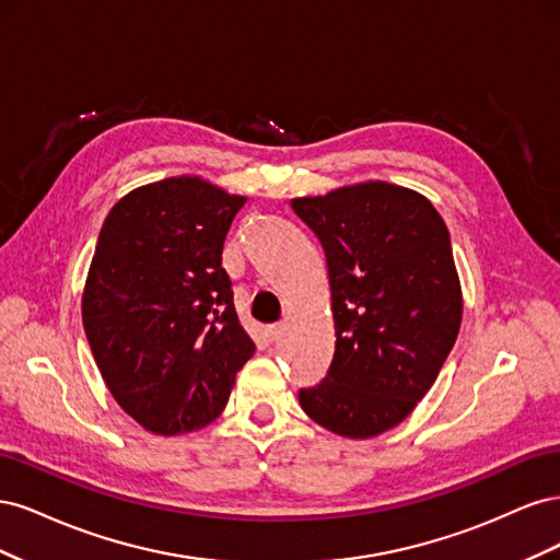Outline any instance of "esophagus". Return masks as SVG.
<instances>
[{
  "instance_id": "obj_1",
  "label": "esophagus",
  "mask_w": 560,
  "mask_h": 560,
  "mask_svg": "<svg viewBox=\"0 0 560 560\" xmlns=\"http://www.w3.org/2000/svg\"><path fill=\"white\" fill-rule=\"evenodd\" d=\"M282 331H284V329H282L280 325H273V327H268V329H266V338H268V341H270V343H276V341H278V338L282 336Z\"/></svg>"
}]
</instances>
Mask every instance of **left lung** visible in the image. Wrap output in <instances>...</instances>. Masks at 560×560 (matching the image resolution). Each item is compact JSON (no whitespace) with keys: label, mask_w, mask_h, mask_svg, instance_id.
Returning <instances> with one entry per match:
<instances>
[{"label":"left lung","mask_w":560,"mask_h":560,"mask_svg":"<svg viewBox=\"0 0 560 560\" xmlns=\"http://www.w3.org/2000/svg\"><path fill=\"white\" fill-rule=\"evenodd\" d=\"M327 257L334 360L299 389L317 425L376 436L428 395L460 331L463 292L451 235L432 202L387 182L294 198Z\"/></svg>","instance_id":"8db88e82"}]
</instances>
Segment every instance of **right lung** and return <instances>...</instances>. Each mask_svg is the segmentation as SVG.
I'll use <instances>...</instances> for the list:
<instances>
[{
  "label": "right lung",
  "instance_id": "obj_1",
  "mask_svg": "<svg viewBox=\"0 0 560 560\" xmlns=\"http://www.w3.org/2000/svg\"><path fill=\"white\" fill-rule=\"evenodd\" d=\"M245 196L167 177L116 202L83 287V329L121 409L154 434L210 425L254 354L222 252Z\"/></svg>",
  "mask_w": 560,
  "mask_h": 560
}]
</instances>
